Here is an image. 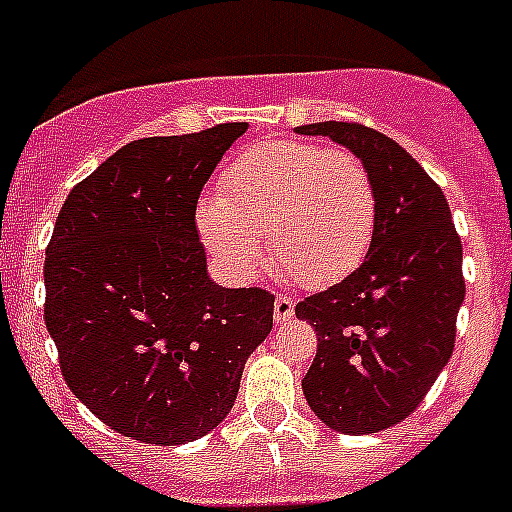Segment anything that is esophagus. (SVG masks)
I'll return each instance as SVG.
<instances>
[{
    "instance_id": "obj_1",
    "label": "esophagus",
    "mask_w": 512,
    "mask_h": 512,
    "mask_svg": "<svg viewBox=\"0 0 512 512\" xmlns=\"http://www.w3.org/2000/svg\"><path fill=\"white\" fill-rule=\"evenodd\" d=\"M292 315H295V302L287 300V297H277L274 300V320L287 323V320H292Z\"/></svg>"
}]
</instances>
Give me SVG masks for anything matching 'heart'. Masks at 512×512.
<instances>
[{"instance_id": "obj_1", "label": "heart", "mask_w": 512, "mask_h": 512, "mask_svg": "<svg viewBox=\"0 0 512 512\" xmlns=\"http://www.w3.org/2000/svg\"><path fill=\"white\" fill-rule=\"evenodd\" d=\"M377 225V194L359 156L307 140L256 143L197 207V233L233 282H251L269 238L287 277L307 287L341 282L364 261Z\"/></svg>"}]
</instances>
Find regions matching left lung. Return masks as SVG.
<instances>
[{
  "instance_id": "8db88e82",
  "label": "left lung",
  "mask_w": 512,
  "mask_h": 512,
  "mask_svg": "<svg viewBox=\"0 0 512 512\" xmlns=\"http://www.w3.org/2000/svg\"><path fill=\"white\" fill-rule=\"evenodd\" d=\"M295 130L359 156L377 194L364 264L295 307L318 333L302 392L333 431L379 433L408 418L449 364L467 292L461 238L441 187L400 143L356 122Z\"/></svg>"
}]
</instances>
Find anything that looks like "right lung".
Here are the masks:
<instances>
[{
  "instance_id": "obj_1",
  "label": "right lung",
  "mask_w": 512,
  "mask_h": 512,
  "mask_svg": "<svg viewBox=\"0 0 512 512\" xmlns=\"http://www.w3.org/2000/svg\"><path fill=\"white\" fill-rule=\"evenodd\" d=\"M248 130L225 122L122 146L76 184L45 251V325L69 390L122 436L202 438L233 408L274 297L207 274L194 212Z\"/></svg>"
}]
</instances>
